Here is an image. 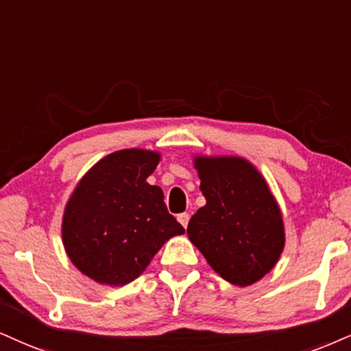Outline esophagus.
I'll return each instance as SVG.
<instances>
[{"label":"esophagus","mask_w":351,"mask_h":351,"mask_svg":"<svg viewBox=\"0 0 351 351\" xmlns=\"http://www.w3.org/2000/svg\"><path fill=\"white\" fill-rule=\"evenodd\" d=\"M189 219H190V215H189V213H180L179 216H177V221H179L180 224H182L184 228H187Z\"/></svg>","instance_id":"34e87169"}]
</instances>
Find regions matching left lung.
Here are the masks:
<instances>
[{
    "label": "left lung",
    "mask_w": 351,
    "mask_h": 351,
    "mask_svg": "<svg viewBox=\"0 0 351 351\" xmlns=\"http://www.w3.org/2000/svg\"><path fill=\"white\" fill-rule=\"evenodd\" d=\"M195 169L206 205L189 221V239L221 278L249 287L283 252L278 205L261 172L245 159L197 156Z\"/></svg>",
    "instance_id": "1"
}]
</instances>
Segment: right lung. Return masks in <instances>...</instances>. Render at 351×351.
I'll return each mask as SVG.
<instances>
[{
    "label": "right lung",
    "mask_w": 351,
    "mask_h": 351,
    "mask_svg": "<svg viewBox=\"0 0 351 351\" xmlns=\"http://www.w3.org/2000/svg\"><path fill=\"white\" fill-rule=\"evenodd\" d=\"M158 162L153 151H115L90 167L73 192L63 244L77 270L97 283H130L164 242L185 232L169 215L161 187L146 182Z\"/></svg>",
    "instance_id": "obj_1"
}]
</instances>
